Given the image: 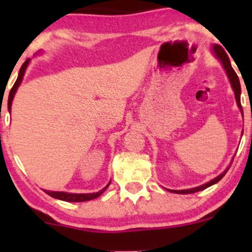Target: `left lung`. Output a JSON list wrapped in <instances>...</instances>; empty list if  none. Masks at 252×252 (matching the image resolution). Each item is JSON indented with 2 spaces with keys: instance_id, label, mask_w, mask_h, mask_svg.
Masks as SVG:
<instances>
[{
  "instance_id": "obj_1",
  "label": "left lung",
  "mask_w": 252,
  "mask_h": 252,
  "mask_svg": "<svg viewBox=\"0 0 252 252\" xmlns=\"http://www.w3.org/2000/svg\"><path fill=\"white\" fill-rule=\"evenodd\" d=\"M212 51L213 53L216 55V57L218 58V60L222 62L223 64V68L225 69V72H227V75L228 78H229V81L230 84H232V88L233 90H234V94H235V100H236V103H238V107L240 108V111L243 112V107H241V103H240V94H241V88H240V81H239V78L238 75H236L235 70L232 68V64H230V61H229V57H228V55L225 53V51L223 50L222 46H220V45H213L212 46ZM230 168L229 167H227V169H225L223 173H220L218 177H216L215 179L210 180V182H207L206 184H202L200 185V187H196V188H192V189H187V190H171L172 192H177V194H192V192H197V191H201V190L206 189V188L211 187V185L216 184V183L220 182V179H222L223 177H224V174L227 173L228 169Z\"/></svg>"
}]
</instances>
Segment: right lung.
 Listing matches in <instances>:
<instances>
[{
	"instance_id": "right-lung-1",
	"label": "right lung",
	"mask_w": 252,
	"mask_h": 252,
	"mask_svg": "<svg viewBox=\"0 0 252 252\" xmlns=\"http://www.w3.org/2000/svg\"><path fill=\"white\" fill-rule=\"evenodd\" d=\"M29 61L30 60H27L24 63H23L22 68H20V70H19V74H18V78H17L16 83H14L13 88L11 89V93H9V96H8V108H9V110H11L12 101H13L14 94L17 93L18 86H19L20 83H22L23 77H24L25 70H27L28 64H29ZM110 184H111V182L108 183V184L106 185V187L103 188L102 190H100V191H98V192H91V194H72V192L51 191V190H44V191L46 192L47 195H50L51 197H55V199L62 200V201H67V202H83V201H89V200H94V199H96V197L100 196V195L102 194V192L105 191L106 189H107L108 185H110Z\"/></svg>"
}]
</instances>
